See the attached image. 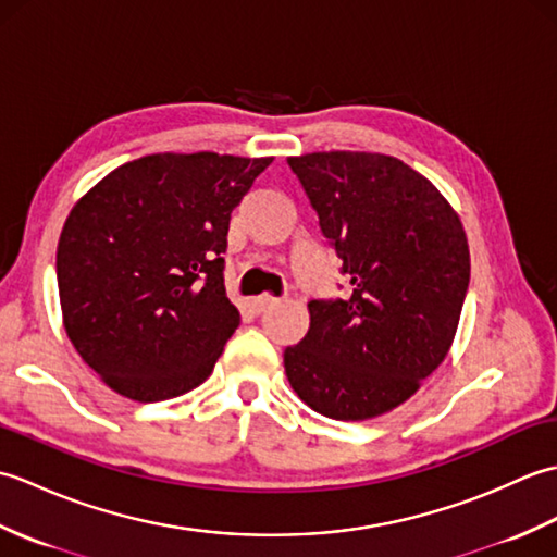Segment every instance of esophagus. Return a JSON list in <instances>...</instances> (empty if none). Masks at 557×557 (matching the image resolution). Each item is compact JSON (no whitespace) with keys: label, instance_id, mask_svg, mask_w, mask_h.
<instances>
[{"label":"esophagus","instance_id":"esophagus-1","mask_svg":"<svg viewBox=\"0 0 557 557\" xmlns=\"http://www.w3.org/2000/svg\"><path fill=\"white\" fill-rule=\"evenodd\" d=\"M280 299H275V297H270V294H260V297H253L251 299V306H253V311H258V313H263V311H268V309H272V306H275Z\"/></svg>","mask_w":557,"mask_h":557}]
</instances>
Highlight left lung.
<instances>
[{
    "label": "left lung",
    "instance_id": "obj_1",
    "mask_svg": "<svg viewBox=\"0 0 557 557\" xmlns=\"http://www.w3.org/2000/svg\"><path fill=\"white\" fill-rule=\"evenodd\" d=\"M349 280L345 299L309 301L285 349L294 393L337 421L393 411L447 357L469 287V244L447 198L381 152L287 158Z\"/></svg>",
    "mask_w": 557,
    "mask_h": 557
}]
</instances>
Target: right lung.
<instances>
[{
    "label": "right lung",
    "mask_w": 557,
    "mask_h": 557,
    "mask_svg": "<svg viewBox=\"0 0 557 557\" xmlns=\"http://www.w3.org/2000/svg\"><path fill=\"white\" fill-rule=\"evenodd\" d=\"M270 162L156 152L71 208L57 246L64 330L114 393L172 399L215 369L239 325L222 277L232 210Z\"/></svg>",
    "instance_id": "1"
}]
</instances>
